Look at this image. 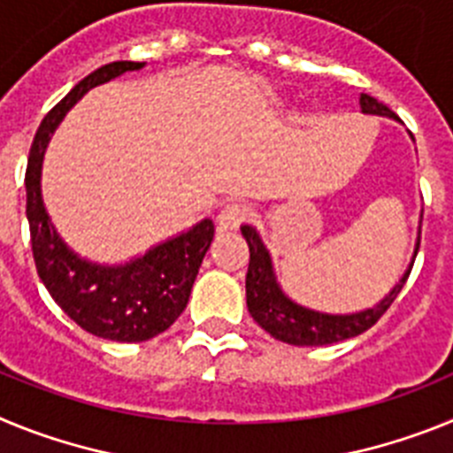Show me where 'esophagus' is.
<instances>
[{"label": "esophagus", "instance_id": "34e87169", "mask_svg": "<svg viewBox=\"0 0 453 453\" xmlns=\"http://www.w3.org/2000/svg\"><path fill=\"white\" fill-rule=\"evenodd\" d=\"M250 218V208L245 203H226L218 215L219 231H235L242 222Z\"/></svg>", "mask_w": 453, "mask_h": 453}]
</instances>
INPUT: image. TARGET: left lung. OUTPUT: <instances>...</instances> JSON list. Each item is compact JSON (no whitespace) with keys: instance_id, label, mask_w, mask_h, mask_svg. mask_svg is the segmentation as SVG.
<instances>
[{"instance_id":"obj_1","label":"left lung","mask_w":453,"mask_h":453,"mask_svg":"<svg viewBox=\"0 0 453 453\" xmlns=\"http://www.w3.org/2000/svg\"><path fill=\"white\" fill-rule=\"evenodd\" d=\"M361 111L365 115H376V118H399L392 113L386 104L376 102L370 95H361ZM413 138V135H411ZM242 235H245L247 245H250V267H247V308L250 315L258 322V326L267 331L272 338L288 342V345L297 347H319V345H334L340 340L354 338L374 326L383 313H386L390 303L397 299L402 292L403 283H406L411 267L415 263V256L419 250V231L418 242H415L413 258L411 265L403 272V276L395 283L390 292L379 303L365 311H356V313H324V311H315L297 303L290 299L286 292L281 290L279 281H276L274 265H272V256L267 247L263 245L258 231L251 224H242L240 226Z\"/></svg>"}]
</instances>
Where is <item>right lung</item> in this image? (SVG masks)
Here are the masks:
<instances>
[{"mask_svg":"<svg viewBox=\"0 0 453 453\" xmlns=\"http://www.w3.org/2000/svg\"><path fill=\"white\" fill-rule=\"evenodd\" d=\"M142 67L145 63L135 61L106 63L72 88L40 122L24 177L27 219L38 276L67 318L88 334L115 342H145L170 329L183 313L199 265L213 240V219H202L131 261L104 265L79 256L56 231L42 202L40 177L50 135L58 129L70 108L95 86Z\"/></svg>","mask_w":453,"mask_h":453,"instance_id":"add662e5","label":"right lung"}]
</instances>
